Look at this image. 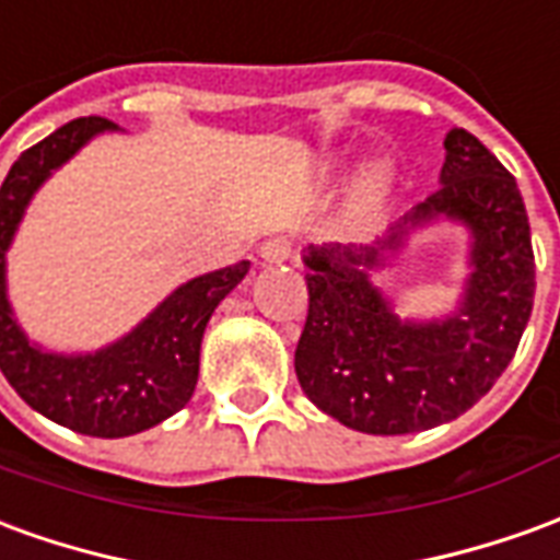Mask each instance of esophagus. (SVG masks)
Here are the masks:
<instances>
[{"instance_id":"1","label":"esophagus","mask_w":560,"mask_h":560,"mask_svg":"<svg viewBox=\"0 0 560 560\" xmlns=\"http://www.w3.org/2000/svg\"><path fill=\"white\" fill-rule=\"evenodd\" d=\"M259 256L271 265H280V261L292 259V244L287 237H268V241H261Z\"/></svg>"}]
</instances>
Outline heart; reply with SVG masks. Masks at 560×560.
I'll return each mask as SVG.
<instances>
[{"label":"heart","mask_w":560,"mask_h":560,"mask_svg":"<svg viewBox=\"0 0 560 560\" xmlns=\"http://www.w3.org/2000/svg\"><path fill=\"white\" fill-rule=\"evenodd\" d=\"M383 184H386V174L380 172V168H371V172L364 174L362 192L364 196H376V192H383Z\"/></svg>","instance_id":"b5f03b06"}]
</instances>
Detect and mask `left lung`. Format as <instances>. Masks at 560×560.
<instances>
[{
  "mask_svg": "<svg viewBox=\"0 0 560 560\" xmlns=\"http://www.w3.org/2000/svg\"><path fill=\"white\" fill-rule=\"evenodd\" d=\"M440 189L374 247H307V323L295 350L304 395L364 434H413L467 413L513 362L534 307V249L515 177L467 129L446 135ZM440 215L471 229L459 311L400 320L368 270Z\"/></svg>",
  "mask_w": 560,
  "mask_h": 560,
  "instance_id": "8db88e82",
  "label": "left lung"
}]
</instances>
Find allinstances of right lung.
<instances>
[{"mask_svg":"<svg viewBox=\"0 0 560 560\" xmlns=\"http://www.w3.org/2000/svg\"><path fill=\"white\" fill-rule=\"evenodd\" d=\"M117 122L81 117L20 153L2 180V374L33 410L90 438H129L184 410L198 380V352L217 304L244 280L249 261L186 280L129 335L96 352H47L20 328L8 301L5 253L38 186L90 138Z\"/></svg>","mask_w":560,"mask_h":560,"instance_id":"right-lung-1","label":"right lung"}]
</instances>
